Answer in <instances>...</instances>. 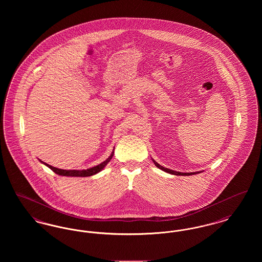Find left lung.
Masks as SVG:
<instances>
[{
    "instance_id": "left-lung-1",
    "label": "left lung",
    "mask_w": 262,
    "mask_h": 262,
    "mask_svg": "<svg viewBox=\"0 0 262 262\" xmlns=\"http://www.w3.org/2000/svg\"><path fill=\"white\" fill-rule=\"evenodd\" d=\"M152 161L154 162L155 166H156L157 168L161 169L162 171L166 172V173H169V174H177V176H189V174H199V173H201V172H193V173H182V172H177V171H173V170H170V169H168V168L163 167L160 164H158L156 161H154L153 159H152Z\"/></svg>"
}]
</instances>
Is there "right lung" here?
<instances>
[{
  "label": "right lung",
  "instance_id": "add662e5",
  "mask_svg": "<svg viewBox=\"0 0 262 262\" xmlns=\"http://www.w3.org/2000/svg\"><path fill=\"white\" fill-rule=\"evenodd\" d=\"M114 148H115V147H114ZM113 156H114V149H113L111 155H110L104 162L101 163V164L97 165V166H94V167H92V168L86 169V170H62V169H59V168L53 167V166H51L49 164L43 162V161H41V160H40V162L43 163L44 165H46L47 167H49L54 173L60 174V176H64V177H90V176L97 174V173H99L100 171H102V170L106 167V165L110 162V160L112 159Z\"/></svg>",
  "mask_w": 262,
  "mask_h": 262
}]
</instances>
